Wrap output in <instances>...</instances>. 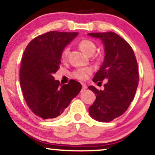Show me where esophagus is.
<instances>
[{
  "mask_svg": "<svg viewBox=\"0 0 155 155\" xmlns=\"http://www.w3.org/2000/svg\"><path fill=\"white\" fill-rule=\"evenodd\" d=\"M87 88V86L86 84H82V89L83 90H85V89Z\"/></svg>",
  "mask_w": 155,
  "mask_h": 155,
  "instance_id": "1",
  "label": "esophagus"
}]
</instances>
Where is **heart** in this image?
<instances>
[{
  "mask_svg": "<svg viewBox=\"0 0 155 155\" xmlns=\"http://www.w3.org/2000/svg\"><path fill=\"white\" fill-rule=\"evenodd\" d=\"M79 49L87 56H92L95 53L96 50V45L93 41L89 39H82L78 44ZM69 53V48L65 47L62 51L61 59L62 60H66L68 54ZM92 73V69L91 68H81L74 71L72 73V76L75 79L79 80H85L89 77Z\"/></svg>",
  "mask_w": 155,
  "mask_h": 155,
  "instance_id": "obj_1",
  "label": "heart"
}]
</instances>
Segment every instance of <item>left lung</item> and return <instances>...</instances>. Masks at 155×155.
I'll return each mask as SVG.
<instances>
[{
  "label": "left lung",
  "instance_id": "8db88e82",
  "mask_svg": "<svg viewBox=\"0 0 155 155\" xmlns=\"http://www.w3.org/2000/svg\"><path fill=\"white\" fill-rule=\"evenodd\" d=\"M88 35L100 38L105 47L104 61L92 81L102 83L103 80L107 79L104 90L94 86L88 87L96 95L89 113L95 120L108 122L123 114L134 98L139 78L138 63L132 47L117 33Z\"/></svg>",
  "mask_w": 155,
  "mask_h": 155
}]
</instances>
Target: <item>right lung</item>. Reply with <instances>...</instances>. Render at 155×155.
Instances as JSON below:
<instances>
[{
	"label": "right lung",
	"instance_id": "1",
	"mask_svg": "<svg viewBox=\"0 0 155 155\" xmlns=\"http://www.w3.org/2000/svg\"><path fill=\"white\" fill-rule=\"evenodd\" d=\"M78 33L50 31L35 37L22 55L19 81L28 107L44 120L54 119L63 113L81 90V84L70 80L60 84L53 74L59 69L61 53Z\"/></svg>",
	"mask_w": 155,
	"mask_h": 155
}]
</instances>
